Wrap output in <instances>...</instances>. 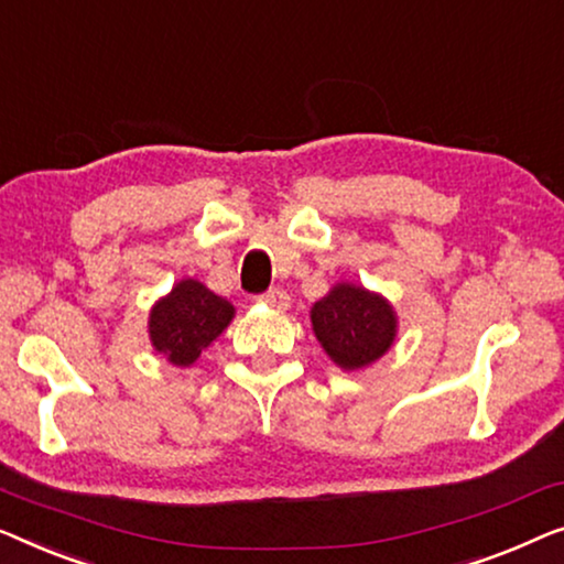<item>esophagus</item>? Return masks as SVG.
<instances>
[{
    "label": "esophagus",
    "mask_w": 564,
    "mask_h": 564,
    "mask_svg": "<svg viewBox=\"0 0 564 564\" xmlns=\"http://www.w3.org/2000/svg\"><path fill=\"white\" fill-rule=\"evenodd\" d=\"M258 301H260V304H265V306L275 308V312H285V308L291 306L289 293H285L283 289H271V291H265L263 296H258Z\"/></svg>",
    "instance_id": "esophagus-1"
}]
</instances>
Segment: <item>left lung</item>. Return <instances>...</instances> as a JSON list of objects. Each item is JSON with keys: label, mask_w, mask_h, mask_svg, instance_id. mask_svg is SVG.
I'll return each instance as SVG.
<instances>
[{"label": "left lung", "mask_w": 564, "mask_h": 564, "mask_svg": "<svg viewBox=\"0 0 564 564\" xmlns=\"http://www.w3.org/2000/svg\"><path fill=\"white\" fill-rule=\"evenodd\" d=\"M312 332L327 358L345 372L378 362L399 337V314L383 293L339 281L314 301Z\"/></svg>", "instance_id": "obj_1"}]
</instances>
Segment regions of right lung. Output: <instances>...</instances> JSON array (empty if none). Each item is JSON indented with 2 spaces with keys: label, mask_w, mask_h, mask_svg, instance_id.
Masks as SVG:
<instances>
[{
  "label": "right lung",
  "mask_w": 564,
  "mask_h": 564,
  "mask_svg": "<svg viewBox=\"0 0 564 564\" xmlns=\"http://www.w3.org/2000/svg\"><path fill=\"white\" fill-rule=\"evenodd\" d=\"M235 319V306L196 279H181L150 306L148 337L176 368H192Z\"/></svg>",
  "instance_id": "1"
}]
</instances>
